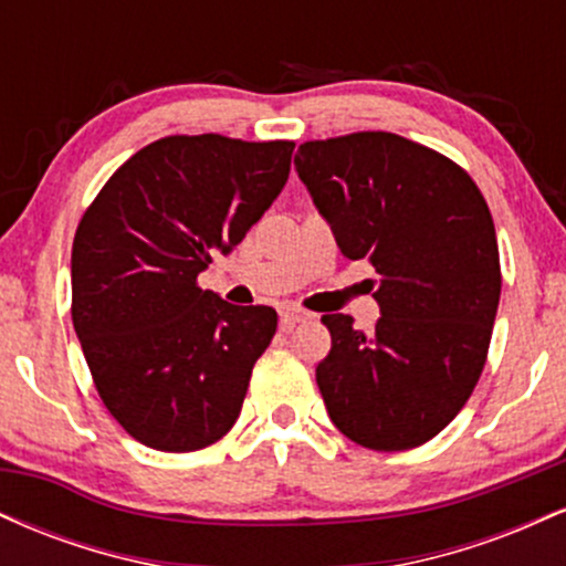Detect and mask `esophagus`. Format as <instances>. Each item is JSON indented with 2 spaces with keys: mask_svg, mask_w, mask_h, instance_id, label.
Listing matches in <instances>:
<instances>
[{
  "mask_svg": "<svg viewBox=\"0 0 566 566\" xmlns=\"http://www.w3.org/2000/svg\"><path fill=\"white\" fill-rule=\"evenodd\" d=\"M308 319V314L301 308H295V305H282V311H279V327L284 329V333H290L295 324H301Z\"/></svg>",
  "mask_w": 566,
  "mask_h": 566,
  "instance_id": "obj_1",
  "label": "esophagus"
}]
</instances>
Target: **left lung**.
Returning <instances> with one entry per match:
<instances>
[{
  "label": "left lung",
  "instance_id": "obj_1",
  "mask_svg": "<svg viewBox=\"0 0 566 566\" xmlns=\"http://www.w3.org/2000/svg\"><path fill=\"white\" fill-rule=\"evenodd\" d=\"M295 170L343 255L378 271L373 333L322 316L329 420L369 450L426 444L469 401L490 350L503 282L490 207L463 167L394 133L308 140Z\"/></svg>",
  "mask_w": 566,
  "mask_h": 566
}]
</instances>
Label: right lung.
Returning a JSON list of instances; mask_svg holds the SVG:
<instances>
[{
	"mask_svg": "<svg viewBox=\"0 0 566 566\" xmlns=\"http://www.w3.org/2000/svg\"><path fill=\"white\" fill-rule=\"evenodd\" d=\"M295 143L170 135L133 154L80 220L71 319L103 405L161 452L216 444L242 412L269 305H231L197 276L263 218Z\"/></svg>",
	"mask_w": 566,
	"mask_h": 566,
	"instance_id": "obj_1",
	"label": "right lung"
}]
</instances>
